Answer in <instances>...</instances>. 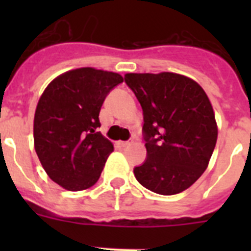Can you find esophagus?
Wrapping results in <instances>:
<instances>
[{"label":"esophagus","mask_w":251,"mask_h":251,"mask_svg":"<svg viewBox=\"0 0 251 251\" xmlns=\"http://www.w3.org/2000/svg\"><path fill=\"white\" fill-rule=\"evenodd\" d=\"M119 145H121L122 147H128V146L130 145V142H119Z\"/></svg>","instance_id":"1"}]
</instances>
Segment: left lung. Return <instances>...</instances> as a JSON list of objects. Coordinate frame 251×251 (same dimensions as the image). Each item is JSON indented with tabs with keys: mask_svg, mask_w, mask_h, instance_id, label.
<instances>
[{
	"mask_svg": "<svg viewBox=\"0 0 251 251\" xmlns=\"http://www.w3.org/2000/svg\"><path fill=\"white\" fill-rule=\"evenodd\" d=\"M143 109L147 159L134 168L142 186L176 195L194 185L207 168L217 141L211 101L191 77L176 73L124 75Z\"/></svg>",
	"mask_w": 251,
	"mask_h": 251,
	"instance_id": "obj_1",
	"label": "left lung"
}]
</instances>
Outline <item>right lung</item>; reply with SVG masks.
I'll list each match as a JSON object with an SVG mask.
<instances>
[{"label":"right lung","mask_w":251,"mask_h":251,"mask_svg":"<svg viewBox=\"0 0 251 251\" xmlns=\"http://www.w3.org/2000/svg\"><path fill=\"white\" fill-rule=\"evenodd\" d=\"M123 83L118 73L79 68L51 81L37 103L34 146L44 170L68 191H83L100 177L113 143L98 132L106 94Z\"/></svg>","instance_id":"right-lung-1"}]
</instances>
